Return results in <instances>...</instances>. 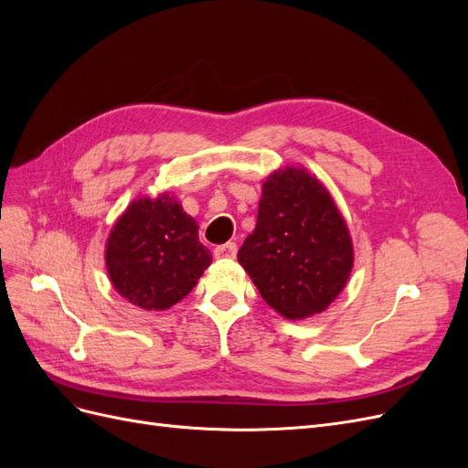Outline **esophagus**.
I'll return each mask as SVG.
<instances>
[{
    "label": "esophagus",
    "mask_w": 468,
    "mask_h": 468,
    "mask_svg": "<svg viewBox=\"0 0 468 468\" xmlns=\"http://www.w3.org/2000/svg\"><path fill=\"white\" fill-rule=\"evenodd\" d=\"M238 253V248L234 242H229V244H222V246H217L215 248V258L217 260H234Z\"/></svg>",
    "instance_id": "esophagus-1"
}]
</instances>
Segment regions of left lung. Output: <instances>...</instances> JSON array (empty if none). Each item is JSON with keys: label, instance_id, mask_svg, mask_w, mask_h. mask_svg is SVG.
I'll return each mask as SVG.
<instances>
[{"label": "left lung", "instance_id": "8db88e82", "mask_svg": "<svg viewBox=\"0 0 468 468\" xmlns=\"http://www.w3.org/2000/svg\"><path fill=\"white\" fill-rule=\"evenodd\" d=\"M353 260L347 222L314 174L285 165L265 177L238 261L275 313L287 320L324 313L346 289Z\"/></svg>", "mask_w": 468, "mask_h": 468}]
</instances>
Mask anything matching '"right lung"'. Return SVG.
<instances>
[{"instance_id": "right-lung-1", "label": "right lung", "mask_w": 468, "mask_h": 468, "mask_svg": "<svg viewBox=\"0 0 468 468\" xmlns=\"http://www.w3.org/2000/svg\"><path fill=\"white\" fill-rule=\"evenodd\" d=\"M210 261L197 220L167 191L131 201L105 244L112 289L143 310H167L186 299Z\"/></svg>"}]
</instances>
